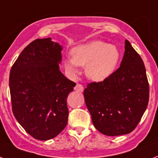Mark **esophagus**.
Returning <instances> with one entry per match:
<instances>
[{
  "label": "esophagus",
  "instance_id": "1",
  "mask_svg": "<svg viewBox=\"0 0 158 158\" xmlns=\"http://www.w3.org/2000/svg\"><path fill=\"white\" fill-rule=\"evenodd\" d=\"M75 90L76 91V92H81L83 91V85H81V84H79V83H77L76 86L75 87Z\"/></svg>",
  "mask_w": 158,
  "mask_h": 158
}]
</instances>
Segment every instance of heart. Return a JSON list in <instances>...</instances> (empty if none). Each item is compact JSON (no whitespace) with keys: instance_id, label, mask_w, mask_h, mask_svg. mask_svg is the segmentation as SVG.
Wrapping results in <instances>:
<instances>
[{"instance_id":"heart-1","label":"heart","mask_w":158,"mask_h":158,"mask_svg":"<svg viewBox=\"0 0 158 158\" xmlns=\"http://www.w3.org/2000/svg\"><path fill=\"white\" fill-rule=\"evenodd\" d=\"M120 52L115 45L101 40L88 42L75 46L71 57L63 61V66L70 75L79 71V66H85L86 75L96 82L108 79L116 70Z\"/></svg>"}]
</instances>
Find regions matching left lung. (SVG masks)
I'll use <instances>...</instances> for the list:
<instances>
[{"label": "left lung", "instance_id": "obj_1", "mask_svg": "<svg viewBox=\"0 0 158 158\" xmlns=\"http://www.w3.org/2000/svg\"><path fill=\"white\" fill-rule=\"evenodd\" d=\"M83 96L94 127L116 136L131 132L145 112L149 86L143 60L128 40L120 67L108 79L88 83Z\"/></svg>", "mask_w": 158, "mask_h": 158}]
</instances>
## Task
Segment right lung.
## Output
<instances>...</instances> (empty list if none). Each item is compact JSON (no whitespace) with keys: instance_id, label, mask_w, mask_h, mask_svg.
<instances>
[{"instance_id":"obj_1","label":"right lung","mask_w":158,"mask_h":158,"mask_svg":"<svg viewBox=\"0 0 158 158\" xmlns=\"http://www.w3.org/2000/svg\"><path fill=\"white\" fill-rule=\"evenodd\" d=\"M61 50L51 38L35 40L23 50L10 73L13 114L39 140L54 138L67 124L66 99L76 84L59 70Z\"/></svg>"}]
</instances>
